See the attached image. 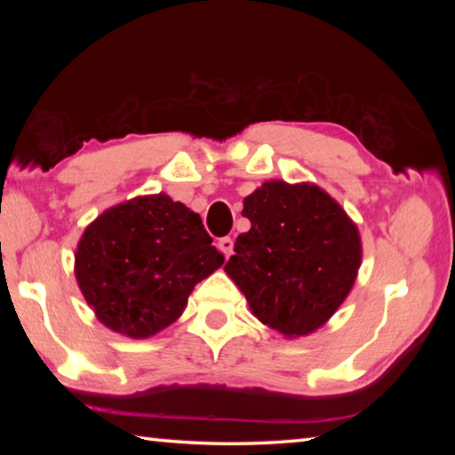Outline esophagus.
Wrapping results in <instances>:
<instances>
[{
    "label": "esophagus",
    "mask_w": 455,
    "mask_h": 455,
    "mask_svg": "<svg viewBox=\"0 0 455 455\" xmlns=\"http://www.w3.org/2000/svg\"><path fill=\"white\" fill-rule=\"evenodd\" d=\"M219 249L225 252V257L228 259L230 255H233V249H235V241L230 236H222L219 241Z\"/></svg>",
    "instance_id": "34e87169"
}]
</instances>
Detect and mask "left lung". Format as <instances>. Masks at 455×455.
<instances>
[{"label":"left lung","instance_id":"1","mask_svg":"<svg viewBox=\"0 0 455 455\" xmlns=\"http://www.w3.org/2000/svg\"><path fill=\"white\" fill-rule=\"evenodd\" d=\"M251 230L225 271L260 323L307 335L345 301L361 265L357 227L315 184L265 182L244 198Z\"/></svg>","mask_w":455,"mask_h":455}]
</instances>
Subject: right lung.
Masks as SVG:
<instances>
[{"mask_svg":"<svg viewBox=\"0 0 455 455\" xmlns=\"http://www.w3.org/2000/svg\"><path fill=\"white\" fill-rule=\"evenodd\" d=\"M222 263L198 214L154 195L92 222L76 252V279L106 327L144 339L179 319L195 284Z\"/></svg>","mask_w":455,"mask_h":455,"instance_id":"right-lung-1","label":"right lung"}]
</instances>
